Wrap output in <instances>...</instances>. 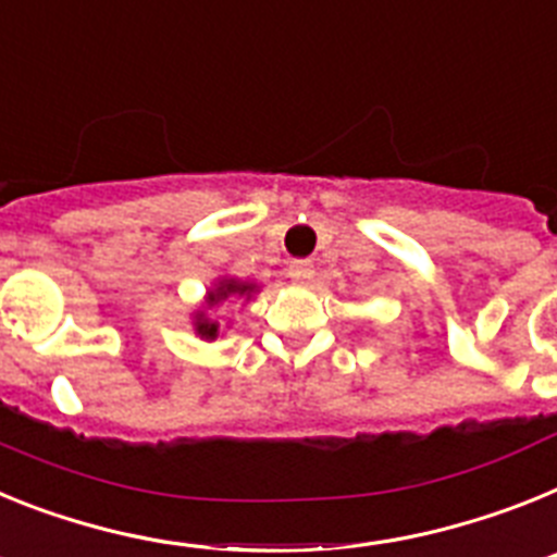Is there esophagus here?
<instances>
[{"instance_id":"34e87169","label":"esophagus","mask_w":557,"mask_h":557,"mask_svg":"<svg viewBox=\"0 0 557 557\" xmlns=\"http://www.w3.org/2000/svg\"><path fill=\"white\" fill-rule=\"evenodd\" d=\"M288 277H292L294 283H308V280L313 277V263L311 260H292V263H288Z\"/></svg>"}]
</instances>
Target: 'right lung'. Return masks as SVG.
Returning <instances> with one entry per match:
<instances>
[{"label": "right lung", "mask_w": 557, "mask_h": 557, "mask_svg": "<svg viewBox=\"0 0 557 557\" xmlns=\"http://www.w3.org/2000/svg\"><path fill=\"white\" fill-rule=\"evenodd\" d=\"M255 292H258V285L255 283H240V280H235V277H224V280H219V285H215V288H210V292H207V308L219 306V302H224V299H230V297L249 299ZM193 325H196L198 336L207 338V342H212V338L219 336V322L207 317L205 311L196 313V322H193Z\"/></svg>", "instance_id": "obj_1"}]
</instances>
